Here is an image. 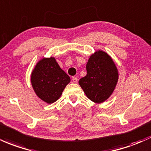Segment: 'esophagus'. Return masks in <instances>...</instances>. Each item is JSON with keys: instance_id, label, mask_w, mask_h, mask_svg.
<instances>
[{"instance_id": "esophagus-1", "label": "esophagus", "mask_w": 151, "mask_h": 151, "mask_svg": "<svg viewBox=\"0 0 151 151\" xmlns=\"http://www.w3.org/2000/svg\"><path fill=\"white\" fill-rule=\"evenodd\" d=\"M77 80H78V79H77V77H72V82H74V83H76V82H77Z\"/></svg>"}]
</instances>
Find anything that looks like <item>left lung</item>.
I'll list each match as a JSON object with an SVG mask.
<instances>
[{"label":"left lung","instance_id":"obj_1","mask_svg":"<svg viewBox=\"0 0 151 151\" xmlns=\"http://www.w3.org/2000/svg\"><path fill=\"white\" fill-rule=\"evenodd\" d=\"M87 75L79 79V84L92 102L101 103L112 94L118 79V71L107 53L98 51L89 59Z\"/></svg>","mask_w":151,"mask_h":151}]
</instances>
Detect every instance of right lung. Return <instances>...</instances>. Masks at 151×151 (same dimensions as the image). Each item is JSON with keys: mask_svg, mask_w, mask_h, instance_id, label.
<instances>
[{"mask_svg": "<svg viewBox=\"0 0 151 151\" xmlns=\"http://www.w3.org/2000/svg\"><path fill=\"white\" fill-rule=\"evenodd\" d=\"M31 81L36 95L51 104L60 97L70 82V77L61 69L54 57L44 58L34 68Z\"/></svg>", "mask_w": 151, "mask_h": 151, "instance_id": "1", "label": "right lung"}]
</instances>
